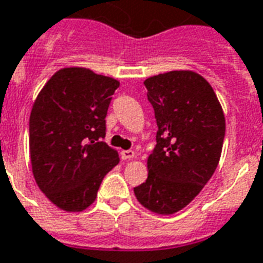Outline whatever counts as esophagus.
<instances>
[{
    "label": "esophagus",
    "instance_id": "34e87169",
    "mask_svg": "<svg viewBox=\"0 0 263 263\" xmlns=\"http://www.w3.org/2000/svg\"><path fill=\"white\" fill-rule=\"evenodd\" d=\"M121 157H123V160H131V158L135 157V152L134 150H123Z\"/></svg>",
    "mask_w": 263,
    "mask_h": 263
}]
</instances>
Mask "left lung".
I'll use <instances>...</instances> for the list:
<instances>
[{"instance_id": "8db88e82", "label": "left lung", "mask_w": 263, "mask_h": 263, "mask_svg": "<svg viewBox=\"0 0 263 263\" xmlns=\"http://www.w3.org/2000/svg\"><path fill=\"white\" fill-rule=\"evenodd\" d=\"M157 120V144L148 156L147 180L136 199L158 214L185 208L217 169L225 117L208 80L192 71H171L144 80Z\"/></svg>"}]
</instances>
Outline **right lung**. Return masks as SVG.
I'll return each mask as SVG.
<instances>
[{
  "mask_svg": "<svg viewBox=\"0 0 263 263\" xmlns=\"http://www.w3.org/2000/svg\"><path fill=\"white\" fill-rule=\"evenodd\" d=\"M120 83L87 68H64L41 90L30 116L35 181L65 212H82L97 198L119 154L103 139L107 109Z\"/></svg>",
  "mask_w": 263,
  "mask_h": 263,
  "instance_id": "obj_1",
  "label": "right lung"
}]
</instances>
